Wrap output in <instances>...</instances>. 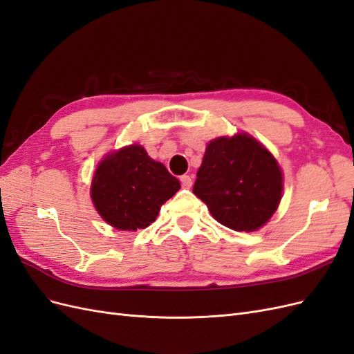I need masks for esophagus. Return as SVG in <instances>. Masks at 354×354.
<instances>
[{"label":"esophagus","instance_id":"1","mask_svg":"<svg viewBox=\"0 0 354 354\" xmlns=\"http://www.w3.org/2000/svg\"><path fill=\"white\" fill-rule=\"evenodd\" d=\"M180 181H181V186H183L185 189H190L192 185H194V180H192L190 176H181L180 177Z\"/></svg>","mask_w":354,"mask_h":354}]
</instances>
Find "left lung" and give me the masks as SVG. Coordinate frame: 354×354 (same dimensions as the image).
Segmentation results:
<instances>
[{"label":"left lung","instance_id":"8db88e82","mask_svg":"<svg viewBox=\"0 0 354 354\" xmlns=\"http://www.w3.org/2000/svg\"><path fill=\"white\" fill-rule=\"evenodd\" d=\"M282 190L277 160L246 133L208 143L194 186L212 217L238 232L263 227L279 207Z\"/></svg>","mask_w":354,"mask_h":354}]
</instances>
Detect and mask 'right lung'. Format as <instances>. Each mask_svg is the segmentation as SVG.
Listing matches in <instances>:
<instances>
[{"instance_id":"right-lung-1","label":"right lung","mask_w":354,"mask_h":354,"mask_svg":"<svg viewBox=\"0 0 354 354\" xmlns=\"http://www.w3.org/2000/svg\"><path fill=\"white\" fill-rule=\"evenodd\" d=\"M180 189V181L140 145L106 155L91 181V199L102 218L118 230L145 229Z\"/></svg>"}]
</instances>
